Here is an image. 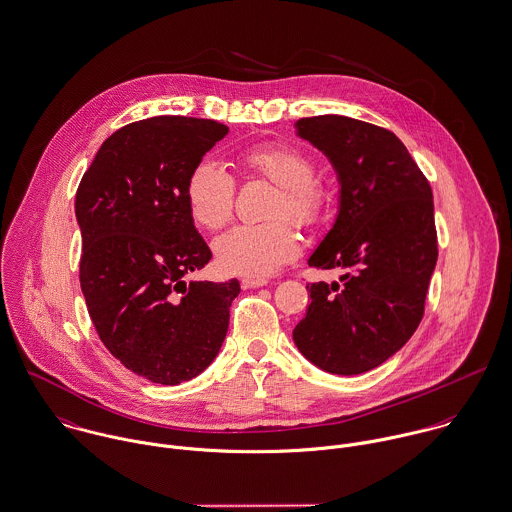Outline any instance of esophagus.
Listing matches in <instances>:
<instances>
[{
    "label": "esophagus",
    "mask_w": 512,
    "mask_h": 512,
    "mask_svg": "<svg viewBox=\"0 0 512 512\" xmlns=\"http://www.w3.org/2000/svg\"><path fill=\"white\" fill-rule=\"evenodd\" d=\"M241 285H243V289H259V287H265V285H267V281H265V279L245 277V279L241 281Z\"/></svg>",
    "instance_id": "34e87169"
}]
</instances>
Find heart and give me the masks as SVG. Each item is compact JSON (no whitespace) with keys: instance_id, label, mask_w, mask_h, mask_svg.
Wrapping results in <instances>:
<instances>
[{"instance_id":"b5f03b06","label":"heart","mask_w":512,"mask_h":512,"mask_svg":"<svg viewBox=\"0 0 512 512\" xmlns=\"http://www.w3.org/2000/svg\"><path fill=\"white\" fill-rule=\"evenodd\" d=\"M243 166L281 188L273 215H289L310 225L320 219L328 196L314 182V164L305 152L287 144H259L241 154ZM186 202L198 225L219 229L233 215L235 180L215 160L202 158L186 182ZM301 243L289 221L245 223L215 241L219 265L233 275L265 279L299 255Z\"/></svg>"}]
</instances>
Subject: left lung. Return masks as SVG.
Here are the masks:
<instances>
[{
    "label": "left lung",
    "mask_w": 512,
    "mask_h": 512,
    "mask_svg": "<svg viewBox=\"0 0 512 512\" xmlns=\"http://www.w3.org/2000/svg\"><path fill=\"white\" fill-rule=\"evenodd\" d=\"M295 130L328 158L340 186L336 219L308 265L344 275L307 285L310 307L293 340L316 368L358 376L404 348L423 316L437 263L433 194L386 128L320 114Z\"/></svg>",
    "instance_id": "1"
}]
</instances>
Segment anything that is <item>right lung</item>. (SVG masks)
<instances>
[{"instance_id":"add662e5","label":"right lung","mask_w":512,"mask_h":512,"mask_svg":"<svg viewBox=\"0 0 512 512\" xmlns=\"http://www.w3.org/2000/svg\"><path fill=\"white\" fill-rule=\"evenodd\" d=\"M227 126L154 116L99 148L77 190L81 289L93 324L134 374L162 386L200 376L229 326L239 281H184L211 259L186 202L192 168Z\"/></svg>"}]
</instances>
